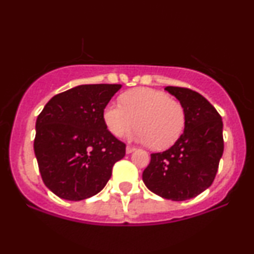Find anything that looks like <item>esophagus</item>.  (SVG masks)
Returning a JSON list of instances; mask_svg holds the SVG:
<instances>
[{"mask_svg": "<svg viewBox=\"0 0 254 254\" xmlns=\"http://www.w3.org/2000/svg\"><path fill=\"white\" fill-rule=\"evenodd\" d=\"M135 149H136V148L132 147V145H127V154L132 153V151L135 150Z\"/></svg>", "mask_w": 254, "mask_h": 254, "instance_id": "1", "label": "esophagus"}]
</instances>
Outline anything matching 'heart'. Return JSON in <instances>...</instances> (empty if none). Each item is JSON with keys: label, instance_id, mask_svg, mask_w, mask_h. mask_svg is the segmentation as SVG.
Wrapping results in <instances>:
<instances>
[{"label": "heart", "instance_id": "1", "mask_svg": "<svg viewBox=\"0 0 254 254\" xmlns=\"http://www.w3.org/2000/svg\"><path fill=\"white\" fill-rule=\"evenodd\" d=\"M104 123L113 136L121 137L137 127L135 137L151 149L162 150L177 142L185 127V111L179 101L161 90L135 88L125 92L121 104H109Z\"/></svg>", "mask_w": 254, "mask_h": 254}]
</instances>
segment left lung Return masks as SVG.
Here are the masks:
<instances>
[{"mask_svg": "<svg viewBox=\"0 0 254 254\" xmlns=\"http://www.w3.org/2000/svg\"><path fill=\"white\" fill-rule=\"evenodd\" d=\"M185 111V129L170 149L150 154L142 178L148 189L171 200H186L209 188L223 154L222 118L199 93L185 87L165 88Z\"/></svg>", "mask_w": 254, "mask_h": 254, "instance_id": "left-lung-1", "label": "left lung"}]
</instances>
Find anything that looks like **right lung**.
Returning a JSON list of instances; mask_svg holds the SVG:
<instances>
[{
	"label": "right lung",
	"mask_w": 254,
	"mask_h": 254,
	"mask_svg": "<svg viewBox=\"0 0 254 254\" xmlns=\"http://www.w3.org/2000/svg\"><path fill=\"white\" fill-rule=\"evenodd\" d=\"M122 84H81L50 99L36 123L34 153L49 190L82 200L105 188L125 155L124 142L110 132L103 112Z\"/></svg>",
	"instance_id": "obj_1"
}]
</instances>
